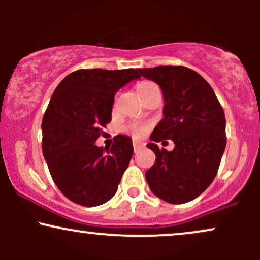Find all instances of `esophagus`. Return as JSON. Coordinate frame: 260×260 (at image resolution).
Returning <instances> with one entry per match:
<instances>
[{"mask_svg":"<svg viewBox=\"0 0 260 260\" xmlns=\"http://www.w3.org/2000/svg\"><path fill=\"white\" fill-rule=\"evenodd\" d=\"M140 147H143V144L140 142H137V140H133V149L134 151H138V149Z\"/></svg>","mask_w":260,"mask_h":260,"instance_id":"esophagus-1","label":"esophagus"}]
</instances>
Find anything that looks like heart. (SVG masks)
<instances>
[{
    "instance_id": "1",
    "label": "heart",
    "mask_w": 260,
    "mask_h": 260,
    "mask_svg": "<svg viewBox=\"0 0 260 260\" xmlns=\"http://www.w3.org/2000/svg\"><path fill=\"white\" fill-rule=\"evenodd\" d=\"M153 86H156L153 82L143 80V82H140L137 84V92H138V95L140 96V95L144 94L145 91H148L149 89L153 88ZM148 128L149 126L147 123H143V122H132V123L127 124V126L123 128V131L128 134H132V136L136 137V138H140V137H143L145 133H147Z\"/></svg>"
}]
</instances>
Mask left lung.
<instances>
[{"label":"left lung","mask_w":260,"mask_h":260,"mask_svg":"<svg viewBox=\"0 0 260 260\" xmlns=\"http://www.w3.org/2000/svg\"><path fill=\"white\" fill-rule=\"evenodd\" d=\"M160 85L164 118L154 128L147 147L156 155L145 172L155 196L171 204H183L201 196L219 170L226 147V120L213 88L201 74L183 66L138 70ZM171 139L172 152L159 149L157 141Z\"/></svg>","instance_id":"obj_1"}]
</instances>
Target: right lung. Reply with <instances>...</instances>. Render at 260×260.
Listing matches in <instances>:
<instances>
[{"label": "right lung", "mask_w": 260, "mask_h": 260, "mask_svg": "<svg viewBox=\"0 0 260 260\" xmlns=\"http://www.w3.org/2000/svg\"><path fill=\"white\" fill-rule=\"evenodd\" d=\"M140 78L138 70H78L53 91L43 117V154L56 186L83 207L104 204L117 192L133 154L132 139L115 137L111 148L95 142L111 122L113 98Z\"/></svg>", "instance_id": "add662e5"}]
</instances>
